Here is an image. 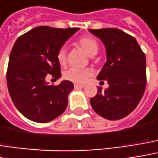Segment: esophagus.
<instances>
[{
	"label": "esophagus",
	"mask_w": 158,
	"mask_h": 158,
	"mask_svg": "<svg viewBox=\"0 0 158 158\" xmlns=\"http://www.w3.org/2000/svg\"><path fill=\"white\" fill-rule=\"evenodd\" d=\"M84 87H85L84 85H79V84H75L74 85V88L75 89H83Z\"/></svg>",
	"instance_id": "esophagus-1"
}]
</instances>
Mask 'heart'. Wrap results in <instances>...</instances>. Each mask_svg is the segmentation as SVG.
Here are the masks:
<instances>
[{"instance_id":"1","label":"heart","mask_w":158,"mask_h":158,"mask_svg":"<svg viewBox=\"0 0 158 158\" xmlns=\"http://www.w3.org/2000/svg\"><path fill=\"white\" fill-rule=\"evenodd\" d=\"M77 45L79 46L89 56L92 57L97 54L98 50V43L91 36L81 37L77 41ZM57 60L60 65H64L67 60V50L64 47L60 48L57 52ZM64 79L77 84H84L91 76L89 69H79L71 68L64 72Z\"/></svg>"}]
</instances>
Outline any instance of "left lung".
I'll return each mask as SVG.
<instances>
[{
    "instance_id": "1",
    "label": "left lung",
    "mask_w": 158,
    "mask_h": 158,
    "mask_svg": "<svg viewBox=\"0 0 158 158\" xmlns=\"http://www.w3.org/2000/svg\"><path fill=\"white\" fill-rule=\"evenodd\" d=\"M106 47L107 61L97 79L107 80L90 98L94 111L104 118L118 120L129 115L141 100L147 84L146 56L134 37L115 28L89 30Z\"/></svg>"
}]
</instances>
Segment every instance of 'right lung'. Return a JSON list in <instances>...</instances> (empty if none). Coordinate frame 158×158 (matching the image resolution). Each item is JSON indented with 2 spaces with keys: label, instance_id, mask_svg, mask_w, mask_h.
Instances as JSON below:
<instances>
[{
  "label": "right lung",
  "instance_id": "1",
  "mask_svg": "<svg viewBox=\"0 0 158 158\" xmlns=\"http://www.w3.org/2000/svg\"><path fill=\"white\" fill-rule=\"evenodd\" d=\"M79 30L39 26L15 41L9 59L7 86L13 104L28 119L46 123L65 111L73 83L63 80L57 86L49 85L46 77H61L57 52Z\"/></svg>",
  "mask_w": 158,
  "mask_h": 158
}]
</instances>
